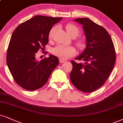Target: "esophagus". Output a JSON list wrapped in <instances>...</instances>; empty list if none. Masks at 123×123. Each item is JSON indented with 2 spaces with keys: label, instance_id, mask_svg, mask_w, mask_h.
Listing matches in <instances>:
<instances>
[{
  "label": "esophagus",
  "instance_id": "obj_1",
  "mask_svg": "<svg viewBox=\"0 0 123 123\" xmlns=\"http://www.w3.org/2000/svg\"><path fill=\"white\" fill-rule=\"evenodd\" d=\"M59 61H60V62L61 63H63V62H65V60H62V59H61V58L59 59Z\"/></svg>",
  "mask_w": 123,
  "mask_h": 123
}]
</instances>
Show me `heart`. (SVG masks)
<instances>
[{
  "label": "heart",
  "instance_id": "obj_1",
  "mask_svg": "<svg viewBox=\"0 0 123 123\" xmlns=\"http://www.w3.org/2000/svg\"><path fill=\"white\" fill-rule=\"evenodd\" d=\"M66 30L70 36L71 37H76L78 35L79 31L78 28L74 24H68L66 25ZM52 31L50 32L49 36H50L52 34ZM77 45L80 48H83L85 46L84 41L82 40H78L77 41ZM77 52L75 48L72 46H65L62 45H59L54 47L52 50V53L55 56L59 57V58L66 60L69 58L70 57L74 55Z\"/></svg>",
  "mask_w": 123,
  "mask_h": 123
}]
</instances>
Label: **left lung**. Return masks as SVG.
I'll use <instances>...</instances> for the list:
<instances>
[{
	"label": "left lung",
	"mask_w": 123,
	"mask_h": 123,
	"mask_svg": "<svg viewBox=\"0 0 123 123\" xmlns=\"http://www.w3.org/2000/svg\"><path fill=\"white\" fill-rule=\"evenodd\" d=\"M83 25L86 37L85 49L75 60L71 61L73 69L70 77L74 86L84 92L98 90L106 81L112 70L116 53L112 38L103 27L88 18L74 20Z\"/></svg>",
	"instance_id": "left-lung-1"
}]
</instances>
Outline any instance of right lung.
Masks as SVG:
<instances>
[{
    "label": "right lung",
    "instance_id": "add662e5",
    "mask_svg": "<svg viewBox=\"0 0 123 123\" xmlns=\"http://www.w3.org/2000/svg\"><path fill=\"white\" fill-rule=\"evenodd\" d=\"M62 18L37 15L13 31L7 49V64L16 83L24 89L33 91L44 86L58 65L55 55L41 61L35 56L40 49L45 48L52 27Z\"/></svg>",
    "mask_w": 123,
    "mask_h": 123
}]
</instances>
